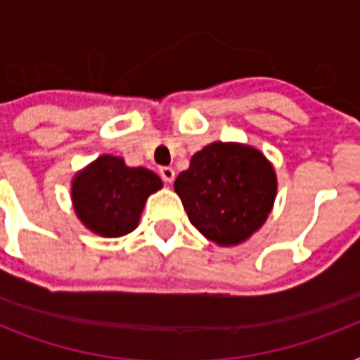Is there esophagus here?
Wrapping results in <instances>:
<instances>
[{
    "label": "esophagus",
    "mask_w": 360,
    "mask_h": 360,
    "mask_svg": "<svg viewBox=\"0 0 360 360\" xmlns=\"http://www.w3.org/2000/svg\"><path fill=\"white\" fill-rule=\"evenodd\" d=\"M160 177H162L164 183H174L175 169L169 168V166H164V168H160Z\"/></svg>",
    "instance_id": "esophagus-1"
}]
</instances>
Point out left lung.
<instances>
[{"label": "left lung", "mask_w": 360, "mask_h": 360, "mask_svg": "<svg viewBox=\"0 0 360 360\" xmlns=\"http://www.w3.org/2000/svg\"><path fill=\"white\" fill-rule=\"evenodd\" d=\"M174 188L202 236L220 246H233L267 220L276 198V174L254 147L214 141L191 158Z\"/></svg>", "instance_id": "left-lung-1"}]
</instances>
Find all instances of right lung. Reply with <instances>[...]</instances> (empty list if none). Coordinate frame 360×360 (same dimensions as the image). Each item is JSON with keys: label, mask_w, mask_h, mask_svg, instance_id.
<instances>
[{"label": "right lung", "mask_w": 360, "mask_h": 360, "mask_svg": "<svg viewBox=\"0 0 360 360\" xmlns=\"http://www.w3.org/2000/svg\"><path fill=\"white\" fill-rule=\"evenodd\" d=\"M162 188V181L147 168H129L121 157L103 155L72 179L76 217L93 233L121 237L134 230L146 200Z\"/></svg>", "instance_id": "right-lung-1"}]
</instances>
